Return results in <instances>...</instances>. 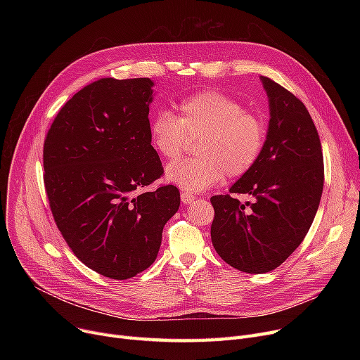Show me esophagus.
<instances>
[{"mask_svg":"<svg viewBox=\"0 0 360 360\" xmlns=\"http://www.w3.org/2000/svg\"><path fill=\"white\" fill-rule=\"evenodd\" d=\"M194 200H195V195H194V194L186 193V191L181 193V201H182L184 204H191Z\"/></svg>","mask_w":360,"mask_h":360,"instance_id":"obj_1","label":"esophagus"}]
</instances>
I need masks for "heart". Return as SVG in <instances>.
Wrapping results in <instances>:
<instances>
[{
  "mask_svg": "<svg viewBox=\"0 0 360 360\" xmlns=\"http://www.w3.org/2000/svg\"><path fill=\"white\" fill-rule=\"evenodd\" d=\"M178 117L162 110L150 122V140L158 153L175 162L188 137L198 156L167 167L166 176L185 190L202 191L224 174L242 176L258 162L267 139V125L257 112L214 90L191 94L178 102Z\"/></svg>",
  "mask_w": 360,
  "mask_h": 360,
  "instance_id": "b5f03b06",
  "label": "heart"
}]
</instances>
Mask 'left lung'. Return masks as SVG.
<instances>
[{
	"mask_svg": "<svg viewBox=\"0 0 360 360\" xmlns=\"http://www.w3.org/2000/svg\"><path fill=\"white\" fill-rule=\"evenodd\" d=\"M270 103L267 140L254 167L229 193L210 198L212 242L233 269L261 274L277 269L307 236L324 186V158L308 109L293 93L261 75ZM250 209L247 210L246 205Z\"/></svg>",
	"mask_w": 360,
	"mask_h": 360,
	"instance_id": "obj_1",
	"label": "left lung"
}]
</instances>
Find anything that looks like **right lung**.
I'll return each mask as SVG.
<instances>
[{"instance_id": "add662e5", "label": "right lung", "mask_w": 360, "mask_h": 360, "mask_svg": "<svg viewBox=\"0 0 360 360\" xmlns=\"http://www.w3.org/2000/svg\"><path fill=\"white\" fill-rule=\"evenodd\" d=\"M150 79H101L60 109L44 143V182L53 220L93 271L127 280L155 262L175 185L136 195L163 175L151 146Z\"/></svg>"}]
</instances>
